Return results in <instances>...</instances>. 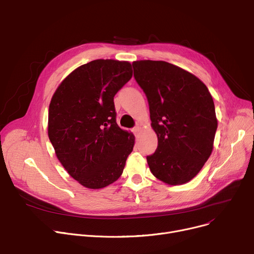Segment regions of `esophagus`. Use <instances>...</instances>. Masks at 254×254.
<instances>
[{"label":"esophagus","mask_w":254,"mask_h":254,"mask_svg":"<svg viewBox=\"0 0 254 254\" xmlns=\"http://www.w3.org/2000/svg\"><path fill=\"white\" fill-rule=\"evenodd\" d=\"M132 131H133V133H134V134H135V135L137 136V135H138V134H139V132H140V127H139V126H136V127H134Z\"/></svg>","instance_id":"1"}]
</instances>
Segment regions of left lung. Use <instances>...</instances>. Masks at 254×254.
Instances as JSON below:
<instances>
[{"label": "left lung", "instance_id": "8db88e82", "mask_svg": "<svg viewBox=\"0 0 254 254\" xmlns=\"http://www.w3.org/2000/svg\"><path fill=\"white\" fill-rule=\"evenodd\" d=\"M146 95L157 151L146 157L151 172L170 186L195 177L213 150L217 119L212 96L195 74L162 61L133 62Z\"/></svg>", "mask_w": 254, "mask_h": 254}]
</instances>
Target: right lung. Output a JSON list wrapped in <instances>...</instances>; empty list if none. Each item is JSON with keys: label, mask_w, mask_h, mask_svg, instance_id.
I'll use <instances>...</instances> for the list:
<instances>
[{"label": "right lung", "mask_w": 254, "mask_h": 254, "mask_svg": "<svg viewBox=\"0 0 254 254\" xmlns=\"http://www.w3.org/2000/svg\"><path fill=\"white\" fill-rule=\"evenodd\" d=\"M128 62L97 59L72 70L49 106L48 136L67 173L87 189L115 183L134 135L116 122L114 96L131 79Z\"/></svg>", "instance_id": "right-lung-1"}]
</instances>
